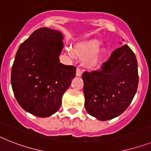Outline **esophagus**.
I'll return each mask as SVG.
<instances>
[{"mask_svg": "<svg viewBox=\"0 0 151 151\" xmlns=\"http://www.w3.org/2000/svg\"><path fill=\"white\" fill-rule=\"evenodd\" d=\"M82 74V71L81 70V69L80 68H77V70H76V76L77 77H81Z\"/></svg>", "mask_w": 151, "mask_h": 151, "instance_id": "34e87169", "label": "esophagus"}]
</instances>
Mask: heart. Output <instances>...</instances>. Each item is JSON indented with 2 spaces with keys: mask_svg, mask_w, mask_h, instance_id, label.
<instances>
[{
  "mask_svg": "<svg viewBox=\"0 0 151 151\" xmlns=\"http://www.w3.org/2000/svg\"><path fill=\"white\" fill-rule=\"evenodd\" d=\"M101 43L97 40H85L78 44L73 54L80 59L86 60V66L89 69H97L104 63L107 51L100 49Z\"/></svg>",
  "mask_w": 151,
  "mask_h": 151,
  "instance_id": "obj_1",
  "label": "heart"
}]
</instances>
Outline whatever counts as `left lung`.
Wrapping results in <instances>:
<instances>
[{
    "label": "left lung",
    "instance_id": "8db88e82",
    "mask_svg": "<svg viewBox=\"0 0 151 151\" xmlns=\"http://www.w3.org/2000/svg\"><path fill=\"white\" fill-rule=\"evenodd\" d=\"M86 111L99 121L121 115L129 107L138 86L137 58L127 44L114 50L99 70L82 74Z\"/></svg>",
    "mask_w": 151,
    "mask_h": 151
}]
</instances>
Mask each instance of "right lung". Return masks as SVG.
Listing matches in <instances>:
<instances>
[{
	"mask_svg": "<svg viewBox=\"0 0 151 151\" xmlns=\"http://www.w3.org/2000/svg\"><path fill=\"white\" fill-rule=\"evenodd\" d=\"M63 35L41 27L20 45L11 69L15 98L25 111L38 117L59 110L62 97L75 77L76 68L59 60Z\"/></svg>",
	"mask_w": 151,
	"mask_h": 151,
	"instance_id": "1",
	"label": "right lung"
}]
</instances>
